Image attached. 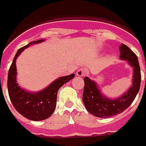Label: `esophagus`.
<instances>
[{"instance_id": "34e87169", "label": "esophagus", "mask_w": 146, "mask_h": 146, "mask_svg": "<svg viewBox=\"0 0 146 146\" xmlns=\"http://www.w3.org/2000/svg\"><path fill=\"white\" fill-rule=\"evenodd\" d=\"M86 75V72L85 71L84 69H78V71H76V75H78V76H80V77H82V76H85V75Z\"/></svg>"}]
</instances>
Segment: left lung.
<instances>
[{
    "label": "left lung",
    "instance_id": "left-lung-1",
    "mask_svg": "<svg viewBox=\"0 0 146 146\" xmlns=\"http://www.w3.org/2000/svg\"><path fill=\"white\" fill-rule=\"evenodd\" d=\"M120 59L127 60L134 68L133 84L127 93L122 97L114 100L105 98L98 90L96 82L85 77L82 101L87 111L97 117L108 118L120 114L130 106L136 98L141 85V70L136 54L126 45L122 44Z\"/></svg>",
    "mask_w": 146,
    "mask_h": 146
}]
</instances>
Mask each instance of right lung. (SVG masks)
Wrapping results in <instances>:
<instances>
[{"mask_svg": "<svg viewBox=\"0 0 146 146\" xmlns=\"http://www.w3.org/2000/svg\"><path fill=\"white\" fill-rule=\"evenodd\" d=\"M43 41V39H41L30 42L28 45L19 48L13 59L8 75V90L12 104L19 114L34 121L44 120L53 113L56 105V97L59 89L75 77V74L60 77L48 87L37 93L25 91L19 86L15 78L16 58L26 48Z\"/></svg>", "mask_w": 146, "mask_h": 146, "instance_id": "right-lung-1", "label": "right lung"}]
</instances>
